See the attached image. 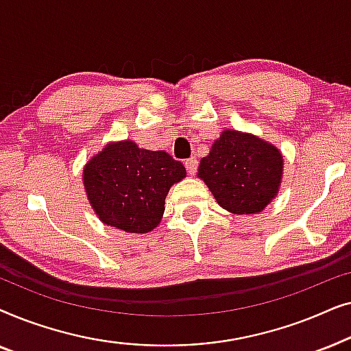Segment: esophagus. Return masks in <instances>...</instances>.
<instances>
[{"mask_svg": "<svg viewBox=\"0 0 351 351\" xmlns=\"http://www.w3.org/2000/svg\"><path fill=\"white\" fill-rule=\"evenodd\" d=\"M185 167L190 176H195L196 171H198V160L196 158H189V160H185Z\"/></svg>", "mask_w": 351, "mask_h": 351, "instance_id": "esophagus-1", "label": "esophagus"}]
</instances>
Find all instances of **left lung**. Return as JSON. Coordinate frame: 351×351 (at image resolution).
<instances>
[{"label":"left lung","mask_w":351,"mask_h":351,"mask_svg":"<svg viewBox=\"0 0 351 351\" xmlns=\"http://www.w3.org/2000/svg\"><path fill=\"white\" fill-rule=\"evenodd\" d=\"M198 176L223 209L256 214L278 193L282 156L271 143L256 136L223 131L201 160Z\"/></svg>","instance_id":"left-lung-1"}]
</instances>
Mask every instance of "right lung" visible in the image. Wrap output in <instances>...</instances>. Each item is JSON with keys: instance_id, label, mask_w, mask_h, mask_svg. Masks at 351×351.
I'll return each mask as SVG.
<instances>
[{"instance_id": "obj_1", "label": "right lung", "mask_w": 351, "mask_h": 351, "mask_svg": "<svg viewBox=\"0 0 351 351\" xmlns=\"http://www.w3.org/2000/svg\"><path fill=\"white\" fill-rule=\"evenodd\" d=\"M186 171L166 152L138 148L132 141L108 143L84 167L88 198L104 223L128 233L152 232L165 214L171 185Z\"/></svg>"}]
</instances>
